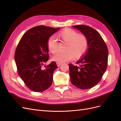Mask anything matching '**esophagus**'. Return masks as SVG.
<instances>
[{
  "instance_id": "esophagus-1",
  "label": "esophagus",
  "mask_w": 121,
  "mask_h": 121,
  "mask_svg": "<svg viewBox=\"0 0 121 121\" xmlns=\"http://www.w3.org/2000/svg\"><path fill=\"white\" fill-rule=\"evenodd\" d=\"M62 64V63H59V62H57V66L59 67V66H60V65Z\"/></svg>"
}]
</instances>
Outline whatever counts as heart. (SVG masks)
Returning <instances> with one entry per match:
<instances>
[{
    "label": "heart",
    "mask_w": 121,
    "mask_h": 121,
    "mask_svg": "<svg viewBox=\"0 0 121 121\" xmlns=\"http://www.w3.org/2000/svg\"><path fill=\"white\" fill-rule=\"evenodd\" d=\"M61 41L67 43L65 52H58L53 55L52 60L59 63L66 62L74 58L82 56L87 50L88 40L83 34H78L76 31L66 28L58 34ZM48 49L51 53H55L58 49V43L54 36H51L48 40Z\"/></svg>",
    "instance_id": "heart-1"
}]
</instances>
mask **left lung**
Masks as SVG:
<instances>
[{"mask_svg":"<svg viewBox=\"0 0 121 121\" xmlns=\"http://www.w3.org/2000/svg\"><path fill=\"white\" fill-rule=\"evenodd\" d=\"M84 34L88 40L87 51L77 64H68L72 85L81 89H90L97 85L108 66V51L98 31L87 25L72 26Z\"/></svg>","mask_w":121,"mask_h":121,"instance_id":"8db88e82","label":"left lung"}]
</instances>
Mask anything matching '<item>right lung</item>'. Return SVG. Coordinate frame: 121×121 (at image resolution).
I'll return each mask as SVG.
<instances>
[{
  "instance_id": "1",
  "label": "right lung",
  "mask_w": 121,
  "mask_h": 121,
  "mask_svg": "<svg viewBox=\"0 0 121 121\" xmlns=\"http://www.w3.org/2000/svg\"><path fill=\"white\" fill-rule=\"evenodd\" d=\"M60 29L43 25L33 27L24 34L16 48L15 61L18 73L34 92H43L52 84L56 63L52 62L45 69L42 66L49 58L48 40Z\"/></svg>"
}]
</instances>
